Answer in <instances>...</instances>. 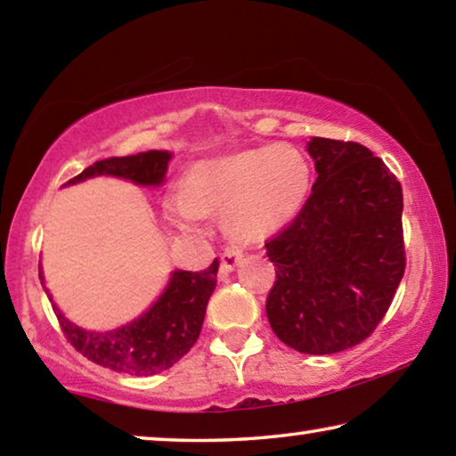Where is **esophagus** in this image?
Instances as JSON below:
<instances>
[{
  "instance_id": "1",
  "label": "esophagus",
  "mask_w": 456,
  "mask_h": 456,
  "mask_svg": "<svg viewBox=\"0 0 456 456\" xmlns=\"http://www.w3.org/2000/svg\"><path fill=\"white\" fill-rule=\"evenodd\" d=\"M241 257H243V254L235 248H227L225 251H223V256H221V272H223V274H229V272H233L237 266H240Z\"/></svg>"
}]
</instances>
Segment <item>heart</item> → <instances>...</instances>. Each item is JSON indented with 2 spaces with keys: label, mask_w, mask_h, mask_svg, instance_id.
<instances>
[{
  "label": "heart",
  "mask_w": 456,
  "mask_h": 456,
  "mask_svg": "<svg viewBox=\"0 0 456 456\" xmlns=\"http://www.w3.org/2000/svg\"><path fill=\"white\" fill-rule=\"evenodd\" d=\"M314 169L297 147L276 142L196 161L184 194L167 200V219L182 231L200 229L205 215L223 213V229L237 241H262L301 213Z\"/></svg>",
  "instance_id": "obj_1"
}]
</instances>
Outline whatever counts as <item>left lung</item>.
I'll return each mask as SVG.
<instances>
[{"instance_id":"left-lung-1","label":"left lung","mask_w":456,"mask_h":456,"mask_svg":"<svg viewBox=\"0 0 456 456\" xmlns=\"http://www.w3.org/2000/svg\"><path fill=\"white\" fill-rule=\"evenodd\" d=\"M317 180L297 219L266 243L276 282L270 328L303 354H336L372 334L403 278L402 184L360 142L314 137Z\"/></svg>"}]
</instances>
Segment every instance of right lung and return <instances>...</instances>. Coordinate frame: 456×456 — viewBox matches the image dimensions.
Returning a JSON list of instances; mask_svg holds the SVG:
<instances>
[{
	"mask_svg": "<svg viewBox=\"0 0 456 456\" xmlns=\"http://www.w3.org/2000/svg\"><path fill=\"white\" fill-rule=\"evenodd\" d=\"M172 158L174 153L151 149V151L128 155V158L100 159L65 186L100 178V175H112V178L128 180L137 186L159 188L166 182ZM216 272H219L216 257L202 272L174 270L151 307L142 311L133 322L100 331L79 328L77 323L65 317L63 311L54 305L49 289L45 287L43 266H40V282L46 297L53 301L54 314L73 348L106 369L134 377H151L174 366L182 356L188 354V350L199 339L207 303L216 287Z\"/></svg>",
	"mask_w": 456,
	"mask_h": 456,
	"instance_id": "1",
	"label": "right lung"
}]
</instances>
